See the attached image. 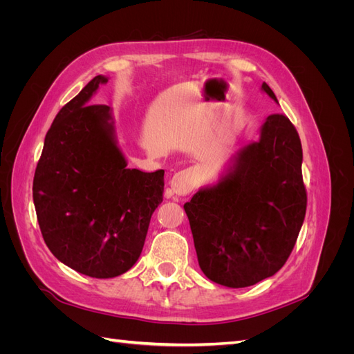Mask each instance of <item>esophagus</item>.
Masks as SVG:
<instances>
[{
    "mask_svg": "<svg viewBox=\"0 0 354 354\" xmlns=\"http://www.w3.org/2000/svg\"><path fill=\"white\" fill-rule=\"evenodd\" d=\"M198 181L199 174L194 168H187L176 173L173 178H171L169 185L176 195H187L198 186Z\"/></svg>",
    "mask_w": 354,
    "mask_h": 354,
    "instance_id": "34e87169",
    "label": "esophagus"
}]
</instances>
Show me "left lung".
Returning <instances> with one entry per match:
<instances>
[{
    "label": "left lung",
    "instance_id": "left-lung-1",
    "mask_svg": "<svg viewBox=\"0 0 354 354\" xmlns=\"http://www.w3.org/2000/svg\"><path fill=\"white\" fill-rule=\"evenodd\" d=\"M261 88L277 102L272 88ZM303 149L283 113L267 116L260 140L245 146L216 186L185 203L201 270L229 286L255 285L282 269L307 208Z\"/></svg>",
    "mask_w": 354,
    "mask_h": 354
}]
</instances>
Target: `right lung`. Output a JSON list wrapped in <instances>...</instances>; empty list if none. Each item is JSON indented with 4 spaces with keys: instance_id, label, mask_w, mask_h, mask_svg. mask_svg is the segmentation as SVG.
<instances>
[{
    "instance_id": "1",
    "label": "right lung",
    "mask_w": 354,
    "mask_h": 354,
    "mask_svg": "<svg viewBox=\"0 0 354 354\" xmlns=\"http://www.w3.org/2000/svg\"><path fill=\"white\" fill-rule=\"evenodd\" d=\"M108 78L97 75L56 115L34 176L42 238L57 260L108 279L130 270L162 202L164 169L127 168L109 106L90 104Z\"/></svg>"
}]
</instances>
